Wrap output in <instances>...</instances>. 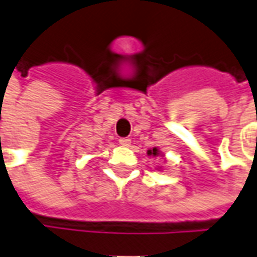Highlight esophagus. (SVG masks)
Masks as SVG:
<instances>
[{
    "mask_svg": "<svg viewBox=\"0 0 257 257\" xmlns=\"http://www.w3.org/2000/svg\"><path fill=\"white\" fill-rule=\"evenodd\" d=\"M119 145L125 147L131 146V139H128V138H121V139H119Z\"/></svg>",
    "mask_w": 257,
    "mask_h": 257,
    "instance_id": "34e87169",
    "label": "esophagus"
}]
</instances>
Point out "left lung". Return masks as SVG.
<instances>
[{
    "instance_id": "8db88e82",
    "label": "left lung",
    "mask_w": 257,
    "mask_h": 257,
    "mask_svg": "<svg viewBox=\"0 0 257 257\" xmlns=\"http://www.w3.org/2000/svg\"><path fill=\"white\" fill-rule=\"evenodd\" d=\"M147 154H149V156H153V157H157V156H163V153L160 152L159 147H153V149L147 150Z\"/></svg>"
}]
</instances>
